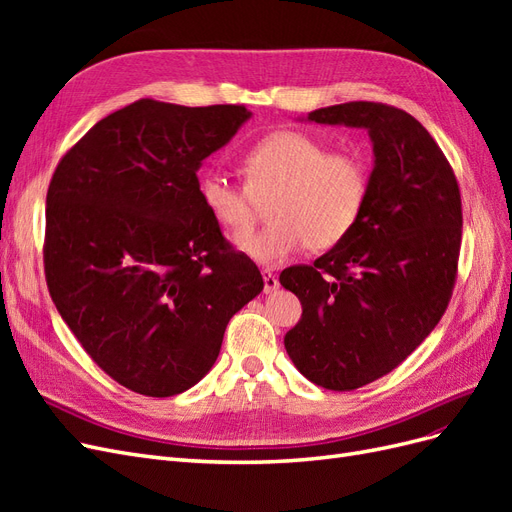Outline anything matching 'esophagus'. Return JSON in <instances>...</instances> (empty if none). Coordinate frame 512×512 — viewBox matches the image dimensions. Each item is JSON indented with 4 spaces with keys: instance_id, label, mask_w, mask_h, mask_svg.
<instances>
[{
    "instance_id": "obj_1",
    "label": "esophagus",
    "mask_w": 512,
    "mask_h": 512,
    "mask_svg": "<svg viewBox=\"0 0 512 512\" xmlns=\"http://www.w3.org/2000/svg\"><path fill=\"white\" fill-rule=\"evenodd\" d=\"M262 282H265V286H262L265 294H271V292H275L277 288H280V282H277V277L269 269L262 271Z\"/></svg>"
}]
</instances>
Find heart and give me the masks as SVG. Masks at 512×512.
I'll use <instances>...</instances> for the list:
<instances>
[{
  "instance_id": "obj_1",
  "label": "heart",
  "mask_w": 512,
  "mask_h": 512,
  "mask_svg": "<svg viewBox=\"0 0 512 512\" xmlns=\"http://www.w3.org/2000/svg\"><path fill=\"white\" fill-rule=\"evenodd\" d=\"M241 170L245 185L209 170L198 190L213 220L241 239V250L260 265H280L303 245L312 252L331 250L350 235L367 203L365 164L299 130L262 138L243 156ZM269 199L272 224L246 238L259 205Z\"/></svg>"
}]
</instances>
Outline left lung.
Returning a JSON list of instances; mask_svg holds the SVG:
<instances>
[{"label":"left lung","mask_w":512,"mask_h":512,"mask_svg":"<svg viewBox=\"0 0 512 512\" xmlns=\"http://www.w3.org/2000/svg\"><path fill=\"white\" fill-rule=\"evenodd\" d=\"M305 121L363 128L374 147L367 203L350 235L280 284L303 305L284 346L322 389L382 378L433 331L451 301L461 247V196L444 153L412 115L346 102Z\"/></svg>","instance_id":"8db88e82"}]
</instances>
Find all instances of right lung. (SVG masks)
<instances>
[{"instance_id": "1", "label": "right lung", "mask_w": 512, "mask_h": 512, "mask_svg": "<svg viewBox=\"0 0 512 512\" xmlns=\"http://www.w3.org/2000/svg\"><path fill=\"white\" fill-rule=\"evenodd\" d=\"M250 117L145 98L100 119L55 168L46 284L85 352L134 393L173 397L203 380L228 320L265 286L196 177Z\"/></svg>"}]
</instances>
